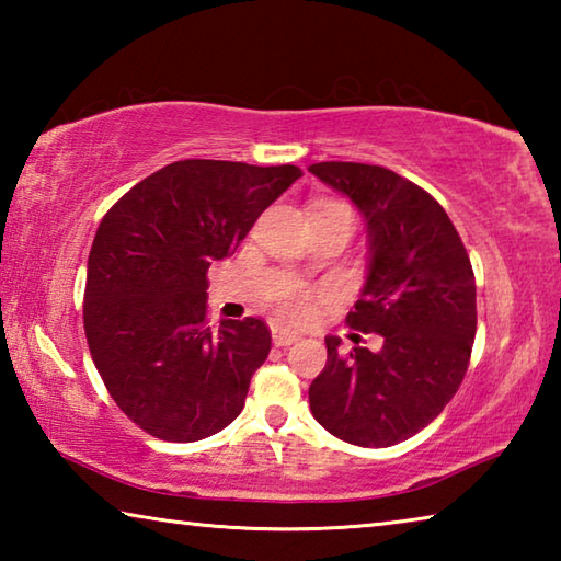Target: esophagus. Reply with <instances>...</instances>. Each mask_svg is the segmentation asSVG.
Masks as SVG:
<instances>
[{
  "mask_svg": "<svg viewBox=\"0 0 561 561\" xmlns=\"http://www.w3.org/2000/svg\"><path fill=\"white\" fill-rule=\"evenodd\" d=\"M299 339H301V334H299V331H294V329H287V327H274L272 329L274 346H291V344H297Z\"/></svg>",
  "mask_w": 561,
  "mask_h": 561,
  "instance_id": "34e87169",
  "label": "esophagus"
}]
</instances>
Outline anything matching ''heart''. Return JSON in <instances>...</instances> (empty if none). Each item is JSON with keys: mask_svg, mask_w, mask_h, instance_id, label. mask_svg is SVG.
<instances>
[{"mask_svg": "<svg viewBox=\"0 0 561 561\" xmlns=\"http://www.w3.org/2000/svg\"><path fill=\"white\" fill-rule=\"evenodd\" d=\"M324 210H341V213H348L351 215V210L346 205H339V203H331V205H327ZM284 314L287 317H291V319H304L309 314V294L307 291H289V297H287V301H284Z\"/></svg>", "mask_w": 561, "mask_h": 561, "instance_id": "heart-1", "label": "heart"}]
</instances>
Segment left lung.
<instances>
[{
	"label": "left lung",
	"mask_w": 561,
	"mask_h": 561,
	"mask_svg": "<svg viewBox=\"0 0 561 561\" xmlns=\"http://www.w3.org/2000/svg\"><path fill=\"white\" fill-rule=\"evenodd\" d=\"M364 215L368 274L346 321L381 348L344 354L327 336V366L309 386L319 425L360 448L408 440L458 391L474 341V274L440 203L393 170L366 163L309 165Z\"/></svg>",
	"instance_id": "obj_1"
}]
</instances>
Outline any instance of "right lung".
Returning <instances> with one entry per match:
<instances>
[{"instance_id":"obj_1","label":"right lung","mask_w":561,"mask_h":561,"mask_svg":"<svg viewBox=\"0 0 561 561\" xmlns=\"http://www.w3.org/2000/svg\"><path fill=\"white\" fill-rule=\"evenodd\" d=\"M297 178V165L178 160L103 215L83 329L111 398L146 433L193 443L242 413L272 334L254 317L207 327V270L234 254Z\"/></svg>"}]
</instances>
